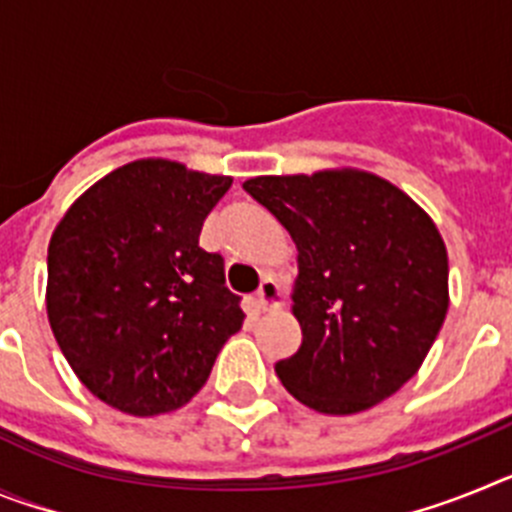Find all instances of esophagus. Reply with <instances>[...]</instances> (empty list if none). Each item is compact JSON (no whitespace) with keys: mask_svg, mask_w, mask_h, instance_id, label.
Returning <instances> with one entry per match:
<instances>
[{"mask_svg":"<svg viewBox=\"0 0 512 512\" xmlns=\"http://www.w3.org/2000/svg\"><path fill=\"white\" fill-rule=\"evenodd\" d=\"M279 297H282V289H279V284L274 282L271 277H266L264 282H261V287L256 289V305L261 307V310H266V307L277 305Z\"/></svg>","mask_w":512,"mask_h":512,"instance_id":"1","label":"esophagus"}]
</instances>
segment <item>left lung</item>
<instances>
[{"label":"left lung","mask_w":512,"mask_h":512,"mask_svg":"<svg viewBox=\"0 0 512 512\" xmlns=\"http://www.w3.org/2000/svg\"><path fill=\"white\" fill-rule=\"evenodd\" d=\"M243 189L297 246L302 343L274 364L289 395L328 415L395 395L449 310V256L431 217L364 171L256 176Z\"/></svg>","instance_id":"8db88e82"}]
</instances>
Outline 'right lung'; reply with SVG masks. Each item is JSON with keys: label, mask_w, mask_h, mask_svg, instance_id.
Returning <instances> with one entry per match:
<instances>
[{"label": "right lung", "mask_w": 512, "mask_h": 512, "mask_svg": "<svg viewBox=\"0 0 512 512\" xmlns=\"http://www.w3.org/2000/svg\"><path fill=\"white\" fill-rule=\"evenodd\" d=\"M230 184L174 161H133L81 194L53 233V336L84 387L122 413L187 405L241 330L223 256L200 248Z\"/></svg>", "instance_id": "obj_1"}]
</instances>
